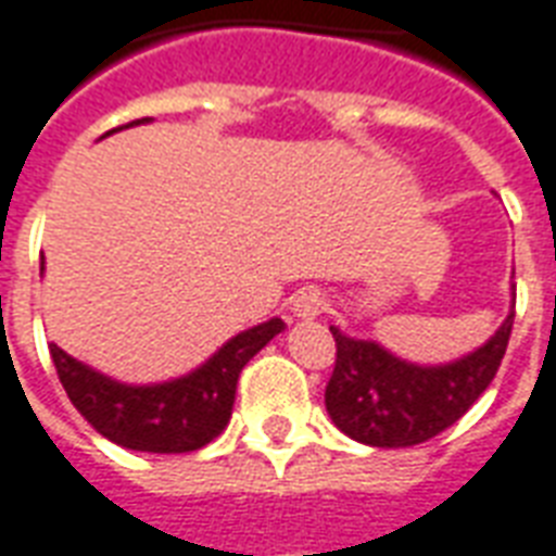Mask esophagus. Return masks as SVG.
I'll return each mask as SVG.
<instances>
[{
    "instance_id": "obj_1",
    "label": "esophagus",
    "mask_w": 556,
    "mask_h": 556,
    "mask_svg": "<svg viewBox=\"0 0 556 556\" xmlns=\"http://www.w3.org/2000/svg\"><path fill=\"white\" fill-rule=\"evenodd\" d=\"M324 294L315 291V288H306V291H300V294L291 300V312H294V317H300V320H312V317L324 315Z\"/></svg>"
}]
</instances>
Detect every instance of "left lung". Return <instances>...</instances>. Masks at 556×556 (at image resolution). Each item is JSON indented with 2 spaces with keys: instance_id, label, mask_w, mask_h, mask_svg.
Listing matches in <instances>:
<instances>
[{
  "instance_id": "left-lung-1",
  "label": "left lung",
  "mask_w": 556,
  "mask_h": 556,
  "mask_svg": "<svg viewBox=\"0 0 556 556\" xmlns=\"http://www.w3.org/2000/svg\"><path fill=\"white\" fill-rule=\"evenodd\" d=\"M329 329L338 346L326 384L332 422L364 446L402 448L438 438L490 388L510 341L514 308L486 344L446 364L405 362L376 341Z\"/></svg>"
}]
</instances>
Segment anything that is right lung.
Segmentation results:
<instances>
[{
  "label": "right lung",
  "instance_id": "1",
  "mask_svg": "<svg viewBox=\"0 0 556 556\" xmlns=\"http://www.w3.org/2000/svg\"><path fill=\"white\" fill-rule=\"evenodd\" d=\"M46 262H40V274ZM282 329L286 324L279 317L250 326L222 350H215L201 367L156 384H125L110 379L92 370L90 364L63 353L58 344H49V353L66 396L101 438L134 452L180 455L206 446L227 429L241 367Z\"/></svg>",
  "mask_w": 556,
  "mask_h": 556
}]
</instances>
